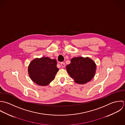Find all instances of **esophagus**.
I'll list each match as a JSON object with an SVG mask.
<instances>
[{"instance_id":"34e87169","label":"esophagus","mask_w":125,"mask_h":125,"mask_svg":"<svg viewBox=\"0 0 125 125\" xmlns=\"http://www.w3.org/2000/svg\"><path fill=\"white\" fill-rule=\"evenodd\" d=\"M60 64H61L62 67H65V63H64V62H61Z\"/></svg>"}]
</instances>
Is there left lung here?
Returning <instances> with one entry per match:
<instances>
[{
  "instance_id": "left-lung-1",
  "label": "left lung",
  "mask_w": 125,
  "mask_h": 125,
  "mask_svg": "<svg viewBox=\"0 0 125 125\" xmlns=\"http://www.w3.org/2000/svg\"><path fill=\"white\" fill-rule=\"evenodd\" d=\"M66 66L67 71L75 83L84 84L90 81L96 73L95 63L89 57L73 58Z\"/></svg>"
}]
</instances>
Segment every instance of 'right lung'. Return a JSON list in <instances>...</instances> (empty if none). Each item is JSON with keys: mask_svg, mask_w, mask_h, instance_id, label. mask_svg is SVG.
<instances>
[{"mask_svg": "<svg viewBox=\"0 0 125 125\" xmlns=\"http://www.w3.org/2000/svg\"><path fill=\"white\" fill-rule=\"evenodd\" d=\"M56 64L55 59H52L48 57L35 58L28 66V74L36 84L41 86L47 85L54 80L59 70Z\"/></svg>", "mask_w": 125, "mask_h": 125, "instance_id": "1", "label": "right lung"}]
</instances>
